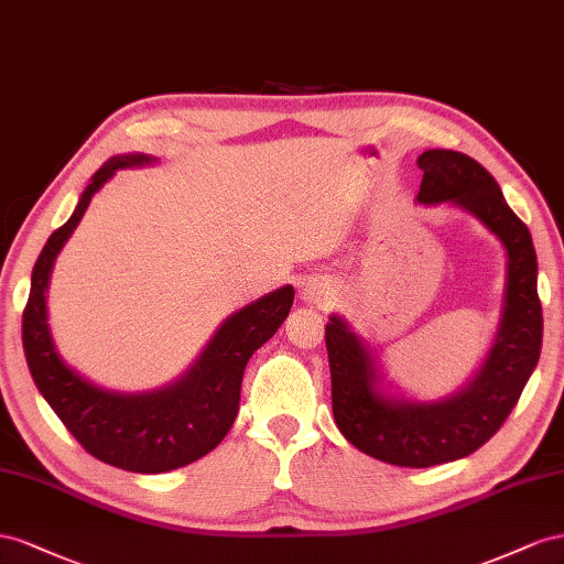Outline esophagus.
I'll use <instances>...</instances> for the list:
<instances>
[{
  "label": "esophagus",
  "mask_w": 564,
  "mask_h": 564,
  "mask_svg": "<svg viewBox=\"0 0 564 564\" xmlns=\"http://www.w3.org/2000/svg\"><path fill=\"white\" fill-rule=\"evenodd\" d=\"M328 295H330V291L326 285H312V288H307V291H304V300H307V302L328 300Z\"/></svg>",
  "instance_id": "34e87169"
}]
</instances>
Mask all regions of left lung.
Instances as JSON below:
<instances>
[{"label":"left lung","mask_w":564,"mask_h":564,"mask_svg":"<svg viewBox=\"0 0 564 564\" xmlns=\"http://www.w3.org/2000/svg\"><path fill=\"white\" fill-rule=\"evenodd\" d=\"M423 184L417 200L465 207L508 252L506 307L496 345L477 378L440 404H413L376 390L371 351L340 316L326 326L335 423L359 452L401 468H430L470 456L501 430L539 364L543 314L536 291V250L527 224L514 215L501 186L477 160L458 151L417 158Z\"/></svg>","instance_id":"obj_1"}]
</instances>
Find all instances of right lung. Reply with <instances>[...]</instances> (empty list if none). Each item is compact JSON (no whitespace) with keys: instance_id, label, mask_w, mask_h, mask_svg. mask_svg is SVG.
I'll list each match as a JSON object with an SVG mask.
<instances>
[{"instance_id":"add662e5","label":"right lung","mask_w":564,"mask_h":564,"mask_svg":"<svg viewBox=\"0 0 564 564\" xmlns=\"http://www.w3.org/2000/svg\"><path fill=\"white\" fill-rule=\"evenodd\" d=\"M151 160L143 153L118 155L91 176L73 217L42 248L23 310L25 361L46 404L87 454L116 468L147 475L184 468L210 454L227 437L238 415L246 366L279 330L295 297L293 285H283L227 318L196 366L165 390L147 394L106 392L70 371L56 354L46 326L44 291L54 260L83 219L91 196L112 172L147 165Z\"/></svg>"}]
</instances>
